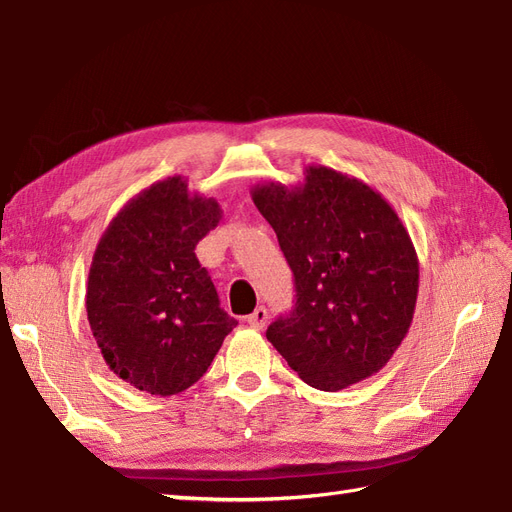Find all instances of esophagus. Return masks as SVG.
Listing matches in <instances>:
<instances>
[{
    "instance_id": "34e87169",
    "label": "esophagus",
    "mask_w": 512,
    "mask_h": 512,
    "mask_svg": "<svg viewBox=\"0 0 512 512\" xmlns=\"http://www.w3.org/2000/svg\"><path fill=\"white\" fill-rule=\"evenodd\" d=\"M245 320H247V324H250L252 329H262L267 324V320H269V312L260 305V307L254 309V314H250Z\"/></svg>"
}]
</instances>
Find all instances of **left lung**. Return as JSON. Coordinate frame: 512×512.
Segmentation results:
<instances>
[{"mask_svg":"<svg viewBox=\"0 0 512 512\" xmlns=\"http://www.w3.org/2000/svg\"><path fill=\"white\" fill-rule=\"evenodd\" d=\"M252 198L297 292L269 324V342L320 391L378 374L404 342L418 292V258L393 207L327 166H309L299 188L256 185Z\"/></svg>","mask_w":512,"mask_h":512,"instance_id":"1","label":"left lung"}]
</instances>
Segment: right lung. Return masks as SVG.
Returning <instances> with one entry per match:
<instances>
[{"label":"right lung","mask_w":512,"mask_h":512,"mask_svg":"<svg viewBox=\"0 0 512 512\" xmlns=\"http://www.w3.org/2000/svg\"><path fill=\"white\" fill-rule=\"evenodd\" d=\"M222 209L175 175L134 196L108 224L91 260L87 320L106 365L151 395L203 378L237 327L194 254Z\"/></svg>","instance_id":"1"}]
</instances>
